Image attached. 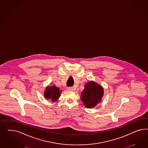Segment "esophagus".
Wrapping results in <instances>:
<instances>
[{
    "label": "esophagus",
    "instance_id": "34e87169",
    "mask_svg": "<svg viewBox=\"0 0 148 148\" xmlns=\"http://www.w3.org/2000/svg\"><path fill=\"white\" fill-rule=\"evenodd\" d=\"M67 90L70 91H73L74 90V88L73 87H68Z\"/></svg>",
    "mask_w": 148,
    "mask_h": 148
}]
</instances>
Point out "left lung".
I'll list each match as a JSON object with an SVG mask.
<instances>
[{
  "instance_id": "left-lung-1",
  "label": "left lung",
  "mask_w": 148,
  "mask_h": 148,
  "mask_svg": "<svg viewBox=\"0 0 148 148\" xmlns=\"http://www.w3.org/2000/svg\"><path fill=\"white\" fill-rule=\"evenodd\" d=\"M103 95V87L90 81L86 84L84 90L81 92V100L86 108H94L101 102Z\"/></svg>"
}]
</instances>
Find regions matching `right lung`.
Instances as JSON below:
<instances>
[{"label": "right lung", "instance_id": "1", "mask_svg": "<svg viewBox=\"0 0 148 148\" xmlns=\"http://www.w3.org/2000/svg\"><path fill=\"white\" fill-rule=\"evenodd\" d=\"M61 90L58 87L55 86H47L45 91V97L47 99L51 100L52 102L56 101L60 97Z\"/></svg>", "mask_w": 148, "mask_h": 148}]
</instances>
